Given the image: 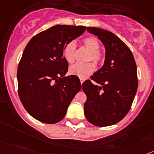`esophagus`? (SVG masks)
Returning a JSON list of instances; mask_svg holds the SVG:
<instances>
[{
  "label": "esophagus",
  "mask_w": 154,
  "mask_h": 154,
  "mask_svg": "<svg viewBox=\"0 0 154 154\" xmlns=\"http://www.w3.org/2000/svg\"><path fill=\"white\" fill-rule=\"evenodd\" d=\"M80 81H81V84L82 85L83 83H84V81H85V80H84V79H82V78H81V79H80Z\"/></svg>",
  "instance_id": "34e87169"
}]
</instances>
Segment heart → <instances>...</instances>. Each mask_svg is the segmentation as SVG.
I'll return each instance as SVG.
<instances>
[{"label":"heart","mask_w":154,"mask_h":154,"mask_svg":"<svg viewBox=\"0 0 154 154\" xmlns=\"http://www.w3.org/2000/svg\"><path fill=\"white\" fill-rule=\"evenodd\" d=\"M83 44L85 47L91 52L88 60H92L95 64H100L104 60V54L99 50L100 41L96 37H87L83 40ZM77 45L74 41H70L65 45L63 48V57L66 62L73 63L74 60V53H75ZM94 70V66L89 63H75L69 68L70 74L80 78H86L88 75Z\"/></svg>","instance_id":"b5f03b06"}]
</instances>
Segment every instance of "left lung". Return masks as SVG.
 Masks as SVG:
<instances>
[{
  "label": "left lung",
  "instance_id": "1",
  "mask_svg": "<svg viewBox=\"0 0 154 154\" xmlns=\"http://www.w3.org/2000/svg\"><path fill=\"white\" fill-rule=\"evenodd\" d=\"M88 32L101 40L105 48L104 65L83 83L87 95L85 115L96 126H109L121 121L129 112L138 87L137 69L129 47L114 33L88 27Z\"/></svg>",
  "mask_w": 154,
  "mask_h": 154
}]
</instances>
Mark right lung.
<instances>
[{
	"label": "right lung",
	"instance_id": "obj_1",
	"mask_svg": "<svg viewBox=\"0 0 154 154\" xmlns=\"http://www.w3.org/2000/svg\"><path fill=\"white\" fill-rule=\"evenodd\" d=\"M85 26L57 25L35 35L27 44L18 67V95L25 110L38 121L57 123L81 89L78 77H64L67 42L85 32Z\"/></svg>",
	"mask_w": 154,
	"mask_h": 154
}]
</instances>
